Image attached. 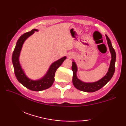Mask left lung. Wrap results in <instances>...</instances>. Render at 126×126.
<instances>
[{
  "label": "left lung",
  "instance_id": "obj_1",
  "mask_svg": "<svg viewBox=\"0 0 126 126\" xmlns=\"http://www.w3.org/2000/svg\"><path fill=\"white\" fill-rule=\"evenodd\" d=\"M106 36L107 40L109 50H110L111 54V60L107 74H106L105 76L97 82L94 83H84L77 78V66L75 63L74 62H73V65H72V70H73V83L74 86L77 89L85 92H95L104 86L110 81L112 77H113L115 72V64L116 61V53L114 48L112 47L110 39H109L107 36L106 35Z\"/></svg>",
  "mask_w": 126,
  "mask_h": 126
}]
</instances>
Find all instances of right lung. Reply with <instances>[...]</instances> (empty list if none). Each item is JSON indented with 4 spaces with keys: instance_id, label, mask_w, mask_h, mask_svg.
<instances>
[{
    "instance_id": "1",
    "label": "right lung",
    "mask_w": 126,
    "mask_h": 126,
    "mask_svg": "<svg viewBox=\"0 0 126 126\" xmlns=\"http://www.w3.org/2000/svg\"><path fill=\"white\" fill-rule=\"evenodd\" d=\"M34 31H38V30L37 29H33L31 31L24 33L19 37L13 52L12 61L14 68L15 76L18 81L28 89L32 91L38 92V91L47 89L51 86L55 80L54 77L56 71L62 65L66 57L65 56L52 63L47 74L42 79L36 81H32L29 79L25 76L20 65L19 62V56L24 42L26 38L32 34Z\"/></svg>"
}]
</instances>
